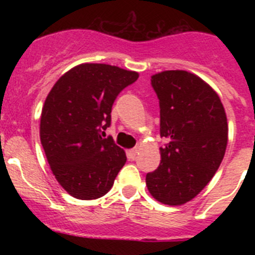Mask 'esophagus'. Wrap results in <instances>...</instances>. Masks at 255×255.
Instances as JSON below:
<instances>
[{"label":"esophagus","instance_id":"34e87169","mask_svg":"<svg viewBox=\"0 0 255 255\" xmlns=\"http://www.w3.org/2000/svg\"><path fill=\"white\" fill-rule=\"evenodd\" d=\"M136 154H138V149H130L128 150V157L131 159H134L135 157H136Z\"/></svg>","mask_w":255,"mask_h":255}]
</instances>
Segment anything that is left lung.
<instances>
[{
    "label": "left lung",
    "instance_id": "8db88e82",
    "mask_svg": "<svg viewBox=\"0 0 255 255\" xmlns=\"http://www.w3.org/2000/svg\"><path fill=\"white\" fill-rule=\"evenodd\" d=\"M150 82L159 100V131L168 143L145 182L154 199L181 206L203 190L224 159L226 112L218 94L194 74L168 70Z\"/></svg>",
    "mask_w": 255,
    "mask_h": 255
}]
</instances>
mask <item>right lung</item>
<instances>
[{
  "label": "right lung",
  "instance_id": "1",
  "mask_svg": "<svg viewBox=\"0 0 255 255\" xmlns=\"http://www.w3.org/2000/svg\"><path fill=\"white\" fill-rule=\"evenodd\" d=\"M138 73L106 64H82L58 79L40 116V143L60 185L76 199L101 198L126 162L105 130L124 88Z\"/></svg>",
  "mask_w": 255,
  "mask_h": 255
}]
</instances>
